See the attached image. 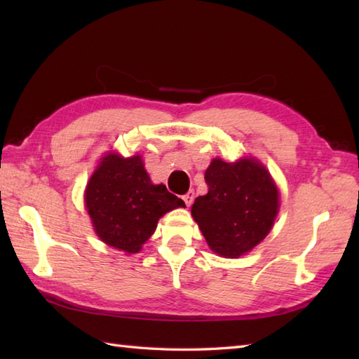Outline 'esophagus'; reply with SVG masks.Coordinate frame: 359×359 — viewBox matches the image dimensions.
Segmentation results:
<instances>
[{
  "label": "esophagus",
  "instance_id": "obj_1",
  "mask_svg": "<svg viewBox=\"0 0 359 359\" xmlns=\"http://www.w3.org/2000/svg\"><path fill=\"white\" fill-rule=\"evenodd\" d=\"M184 201L187 203V207H191V203L194 202V191H193V189H189V191L184 196Z\"/></svg>",
  "mask_w": 359,
  "mask_h": 359
}]
</instances>
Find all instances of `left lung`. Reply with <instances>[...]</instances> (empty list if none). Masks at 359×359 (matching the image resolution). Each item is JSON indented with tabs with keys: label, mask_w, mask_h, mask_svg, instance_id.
Masks as SVG:
<instances>
[{
	"label": "left lung",
	"mask_w": 359,
	"mask_h": 359,
	"mask_svg": "<svg viewBox=\"0 0 359 359\" xmlns=\"http://www.w3.org/2000/svg\"><path fill=\"white\" fill-rule=\"evenodd\" d=\"M208 193L191 215L208 247L224 257H239L265 239L279 211V191L270 172L255 158L226 163L215 158L205 171Z\"/></svg>",
	"instance_id": "1"
}]
</instances>
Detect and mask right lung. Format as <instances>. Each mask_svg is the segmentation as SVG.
I'll return each instance as SVG.
<instances>
[{"instance_id":"right-lung-1","label":"right lung","mask_w":359,"mask_h":359,"mask_svg":"<svg viewBox=\"0 0 359 359\" xmlns=\"http://www.w3.org/2000/svg\"><path fill=\"white\" fill-rule=\"evenodd\" d=\"M85 202L98 238L126 253H139L165 212L185 207L165 185L152 184L140 156L116 152L104 156L90 175Z\"/></svg>"}]
</instances>
